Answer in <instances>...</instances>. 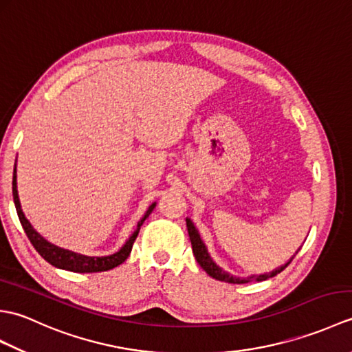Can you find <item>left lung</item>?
<instances>
[{
	"mask_svg": "<svg viewBox=\"0 0 352 352\" xmlns=\"http://www.w3.org/2000/svg\"><path fill=\"white\" fill-rule=\"evenodd\" d=\"M186 226H188V231H189V237H190V243H192V251H193V256H195L197 261L199 263V266L204 269V271L212 276L214 280H219V281H226V283H233V284H243V283H250V281H265L267 278H272L276 274H280L281 271H284L289 265L290 261L294 260V257L298 254V250L295 252V256L292 257L290 260H287L286 263L278 266L276 269L271 272H266V274H260V275H250V276H236L233 274H230L227 271H223L222 267H219L218 265L214 263L213 258L210 257V254L207 251V246L203 242V239H201L197 227L193 226V222L190 221V218H186Z\"/></svg>",
	"mask_w": 352,
	"mask_h": 352,
	"instance_id": "8db88e82",
	"label": "left lung"
}]
</instances>
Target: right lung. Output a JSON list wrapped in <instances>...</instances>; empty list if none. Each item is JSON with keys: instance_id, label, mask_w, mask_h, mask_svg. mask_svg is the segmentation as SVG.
<instances>
[{"instance_id": "obj_1", "label": "right lung", "mask_w": 352, "mask_h": 352, "mask_svg": "<svg viewBox=\"0 0 352 352\" xmlns=\"http://www.w3.org/2000/svg\"><path fill=\"white\" fill-rule=\"evenodd\" d=\"M12 189H13L14 207H16L21 226H22V228H24L27 237L30 239V242H32V245L34 246L36 251L39 252L41 256L45 260H47L50 265L56 266L58 269H65V271H71V272H102V271H110V269H113L121 263H124L126 257L130 256L133 243H134V241H136L142 223H144L148 216L151 214V212L154 210V207L157 204V203H153L151 206L148 207V210L145 212V214L142 216V219L138 222V228L134 230V233L129 239H126V242L121 246V250L113 252V254H110V256L95 257V256H85V254L60 248V246L48 242L47 239L42 237L33 228V226L25 218V214L21 208L19 197H18V186H16V163H14V168H13Z\"/></svg>"}]
</instances>
